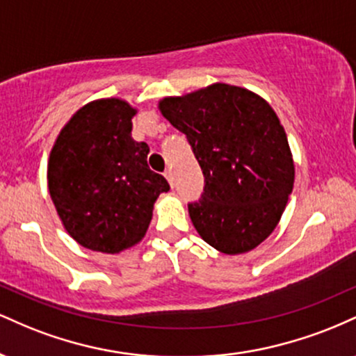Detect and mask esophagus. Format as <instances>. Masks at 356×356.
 <instances>
[{
  "label": "esophagus",
  "instance_id": "obj_1",
  "mask_svg": "<svg viewBox=\"0 0 356 356\" xmlns=\"http://www.w3.org/2000/svg\"><path fill=\"white\" fill-rule=\"evenodd\" d=\"M164 175H165V179H167V181H169L170 187H174V174H172V170H170V169H167Z\"/></svg>",
  "mask_w": 356,
  "mask_h": 356
}]
</instances>
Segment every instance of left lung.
<instances>
[{"instance_id":"8db88e82","label":"left lung","mask_w":356,"mask_h":356,"mask_svg":"<svg viewBox=\"0 0 356 356\" xmlns=\"http://www.w3.org/2000/svg\"><path fill=\"white\" fill-rule=\"evenodd\" d=\"M159 110L186 134L204 174L189 204L199 236L224 254H243L275 231L295 184V162L276 112L251 90L212 83L165 97Z\"/></svg>"}]
</instances>
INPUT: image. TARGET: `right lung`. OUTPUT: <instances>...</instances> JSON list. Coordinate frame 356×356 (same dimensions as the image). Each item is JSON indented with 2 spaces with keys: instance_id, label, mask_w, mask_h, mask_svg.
Instances as JSON below:
<instances>
[{
  "instance_id": "1",
  "label": "right lung",
  "mask_w": 356,
  "mask_h": 356,
  "mask_svg": "<svg viewBox=\"0 0 356 356\" xmlns=\"http://www.w3.org/2000/svg\"><path fill=\"white\" fill-rule=\"evenodd\" d=\"M137 113L122 99L83 105L61 129L48 159V191L80 246L117 254L140 243L154 204L170 189L147 165L149 145L132 138Z\"/></svg>"
}]
</instances>
